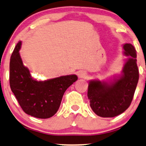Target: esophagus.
Wrapping results in <instances>:
<instances>
[{
    "label": "esophagus",
    "mask_w": 146,
    "mask_h": 146,
    "mask_svg": "<svg viewBox=\"0 0 146 146\" xmlns=\"http://www.w3.org/2000/svg\"><path fill=\"white\" fill-rule=\"evenodd\" d=\"M77 74H78V76L79 78H85L86 76H87L86 72L83 71V70H80V71H78Z\"/></svg>",
    "instance_id": "esophagus-1"
}]
</instances>
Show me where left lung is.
<instances>
[{"instance_id": "1", "label": "left lung", "mask_w": 146, "mask_h": 146, "mask_svg": "<svg viewBox=\"0 0 146 146\" xmlns=\"http://www.w3.org/2000/svg\"><path fill=\"white\" fill-rule=\"evenodd\" d=\"M124 55L128 57L122 75L107 82L98 80L89 82L88 99L90 106L98 116L111 118L124 112L130 106L139 80L137 53L131 44L123 46Z\"/></svg>"}]
</instances>
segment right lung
Wrapping results in <instances>:
<instances>
[{
  "mask_svg": "<svg viewBox=\"0 0 146 146\" xmlns=\"http://www.w3.org/2000/svg\"><path fill=\"white\" fill-rule=\"evenodd\" d=\"M21 45L19 41L11 56V89L25 113L38 118H48L58 110L65 91L78 77L72 74L37 81L23 65L19 53Z\"/></svg>",
  "mask_w": 146,
  "mask_h": 146,
  "instance_id": "right-lung-1",
  "label": "right lung"
}]
</instances>
